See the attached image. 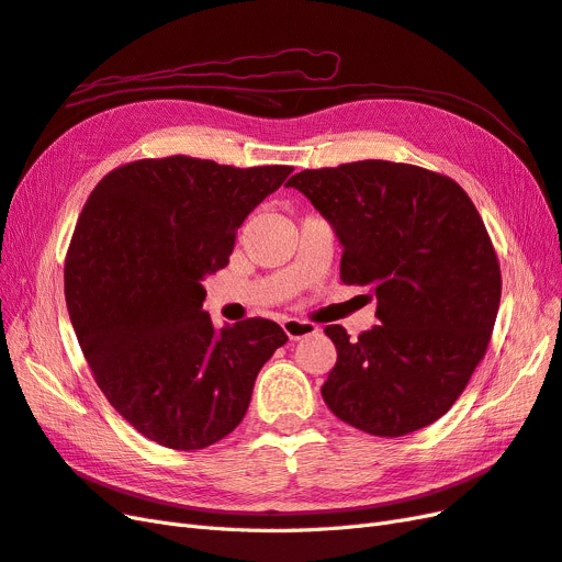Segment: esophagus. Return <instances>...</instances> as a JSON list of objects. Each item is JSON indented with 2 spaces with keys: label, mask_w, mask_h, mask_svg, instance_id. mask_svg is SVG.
Instances as JSON below:
<instances>
[{
  "label": "esophagus",
  "mask_w": 562,
  "mask_h": 562,
  "mask_svg": "<svg viewBox=\"0 0 562 562\" xmlns=\"http://www.w3.org/2000/svg\"><path fill=\"white\" fill-rule=\"evenodd\" d=\"M281 326H283V333L291 337V339H302V337L316 333L314 323L302 321V318H283Z\"/></svg>",
  "instance_id": "esophagus-1"
}]
</instances>
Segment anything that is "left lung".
Wrapping results in <instances>:
<instances>
[{
  "label": "left lung",
  "instance_id": "obj_1",
  "mask_svg": "<svg viewBox=\"0 0 562 562\" xmlns=\"http://www.w3.org/2000/svg\"><path fill=\"white\" fill-rule=\"evenodd\" d=\"M342 244L339 279L378 297L380 326L337 349L321 394L372 436L396 438L443 417L483 361L502 297L495 246L452 178L382 159L300 171L288 180Z\"/></svg>",
  "mask_w": 562,
  "mask_h": 562
}]
</instances>
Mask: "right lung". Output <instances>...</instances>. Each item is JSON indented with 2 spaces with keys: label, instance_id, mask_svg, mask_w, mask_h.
I'll use <instances>...</instances> for the list:
<instances>
[{
  "label": "right lung",
  "instance_id": "right-lung-1",
  "mask_svg": "<svg viewBox=\"0 0 562 562\" xmlns=\"http://www.w3.org/2000/svg\"><path fill=\"white\" fill-rule=\"evenodd\" d=\"M291 166L138 159L83 203L65 258V302L95 384L145 438L201 450L244 419L255 378L288 335L274 321L215 328L203 277Z\"/></svg>",
  "mask_w": 562,
  "mask_h": 562
}]
</instances>
